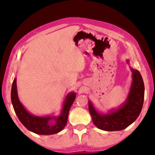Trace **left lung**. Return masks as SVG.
Here are the masks:
<instances>
[{
    "label": "left lung",
    "instance_id": "8db88e82",
    "mask_svg": "<svg viewBox=\"0 0 155 155\" xmlns=\"http://www.w3.org/2000/svg\"><path fill=\"white\" fill-rule=\"evenodd\" d=\"M129 61H127L128 63ZM133 75L130 92L124 104L119 109L103 114L96 111L89 101V111L95 126L106 131L122 130L133 124L140 114L145 95L143 78L137 70L130 68Z\"/></svg>",
    "mask_w": 155,
    "mask_h": 155
}]
</instances>
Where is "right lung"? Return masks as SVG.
Segmentation results:
<instances>
[{
	"instance_id": "1",
	"label": "right lung",
	"mask_w": 155,
	"mask_h": 155,
	"mask_svg": "<svg viewBox=\"0 0 155 155\" xmlns=\"http://www.w3.org/2000/svg\"><path fill=\"white\" fill-rule=\"evenodd\" d=\"M76 94L71 92L65 97L62 111L59 116H33L29 114L20 103L17 91L16 78L12 82L11 90V101L15 112L19 120L27 129L39 135H53L60 132L66 126L68 113Z\"/></svg>"
}]
</instances>
